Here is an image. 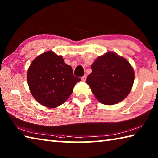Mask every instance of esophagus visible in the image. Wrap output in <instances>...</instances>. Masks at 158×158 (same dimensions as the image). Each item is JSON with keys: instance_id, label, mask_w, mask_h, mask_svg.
I'll return each mask as SVG.
<instances>
[{"instance_id": "1", "label": "esophagus", "mask_w": 158, "mask_h": 158, "mask_svg": "<svg viewBox=\"0 0 158 158\" xmlns=\"http://www.w3.org/2000/svg\"><path fill=\"white\" fill-rule=\"evenodd\" d=\"M81 80H82L83 81H85V80H86V76H85V75L83 76V77H81Z\"/></svg>"}]
</instances>
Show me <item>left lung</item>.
<instances>
[{"instance_id": "left-lung-1", "label": "left lung", "mask_w": 158, "mask_h": 158, "mask_svg": "<svg viewBox=\"0 0 158 158\" xmlns=\"http://www.w3.org/2000/svg\"><path fill=\"white\" fill-rule=\"evenodd\" d=\"M86 83L102 104L112 105L123 100L132 90L135 72L127 59L108 52L97 58Z\"/></svg>"}]
</instances>
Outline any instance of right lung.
<instances>
[{"label": "right lung", "mask_w": 158, "mask_h": 158, "mask_svg": "<svg viewBox=\"0 0 158 158\" xmlns=\"http://www.w3.org/2000/svg\"><path fill=\"white\" fill-rule=\"evenodd\" d=\"M80 78L61 56L48 51L32 61L27 72V82L32 95L46 107L56 108L68 100Z\"/></svg>", "instance_id": "add662e5"}]
</instances>
